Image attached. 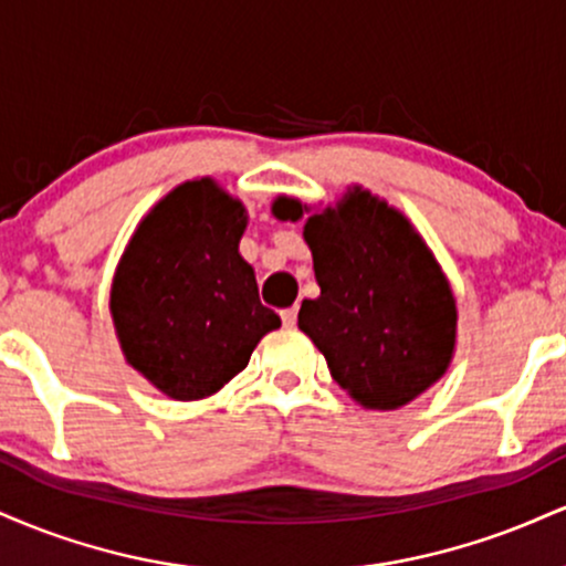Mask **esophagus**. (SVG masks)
<instances>
[{"label":"esophagus","mask_w":566,"mask_h":566,"mask_svg":"<svg viewBox=\"0 0 566 566\" xmlns=\"http://www.w3.org/2000/svg\"><path fill=\"white\" fill-rule=\"evenodd\" d=\"M282 322L287 324V327H292V324L297 322V305H292V308H284L282 311Z\"/></svg>","instance_id":"1"}]
</instances>
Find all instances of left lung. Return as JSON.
Here are the masks:
<instances>
[{"label": "left lung", "mask_w": 566, "mask_h": 566, "mask_svg": "<svg viewBox=\"0 0 566 566\" xmlns=\"http://www.w3.org/2000/svg\"><path fill=\"white\" fill-rule=\"evenodd\" d=\"M297 220L301 201L276 199ZM322 295L303 301L297 327L327 359L337 386L369 409H396L433 386L452 359L454 297L407 218L354 188L303 231Z\"/></svg>", "instance_id": "left-lung-1"}]
</instances>
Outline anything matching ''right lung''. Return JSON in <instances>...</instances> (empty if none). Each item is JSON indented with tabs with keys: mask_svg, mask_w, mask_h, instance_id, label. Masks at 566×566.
I'll return each instance as SVG.
<instances>
[{
	"mask_svg": "<svg viewBox=\"0 0 566 566\" xmlns=\"http://www.w3.org/2000/svg\"><path fill=\"white\" fill-rule=\"evenodd\" d=\"M244 207L210 178L175 188L122 255L112 314L127 361L170 399L216 394L279 316L239 255Z\"/></svg>",
	"mask_w": 566,
	"mask_h": 566,
	"instance_id": "add662e5",
	"label": "right lung"
}]
</instances>
